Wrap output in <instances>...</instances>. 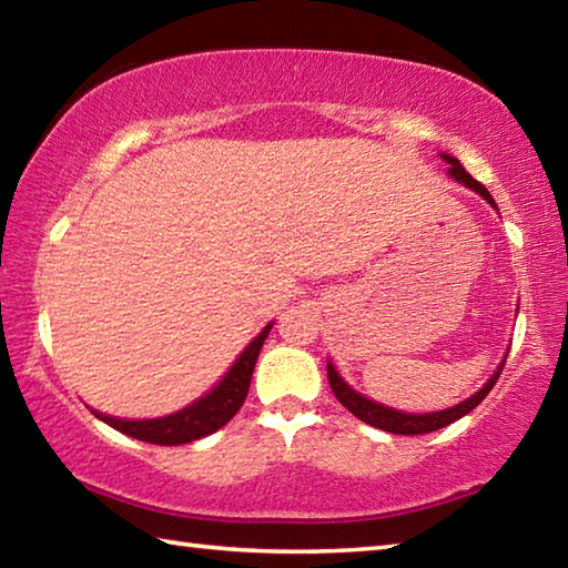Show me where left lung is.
Returning <instances> with one entry per match:
<instances>
[{"label":"left lung","mask_w":568,"mask_h":568,"mask_svg":"<svg viewBox=\"0 0 568 568\" xmlns=\"http://www.w3.org/2000/svg\"><path fill=\"white\" fill-rule=\"evenodd\" d=\"M440 158H444V160L448 162V165H450V170H448L450 178H454L456 182H460V185H466V187H470L474 192H478V195L484 197L488 205L496 207L491 192H488L484 185H480L478 180L470 178L468 172L464 170V165H460V162H458L456 158H448V155H440ZM496 210H498V207H496ZM504 363H506V361H504ZM504 363L498 365L494 376L486 381V386L480 388V390H476L474 396L466 398V400H460L458 406H454V408L434 410V413H403V410H393V408H388V406H381V403L361 396L358 390H353V388L348 386V383H345V381L338 376V371L333 368V363H328V381H331V388H333V393H335V398H338V400L343 403V406L353 413L355 418H361L363 423H368V426H376V428H381V430H388V434L418 436V434H430V430L446 428L448 423L464 418L466 413L474 410V408L478 406V403L484 400V398L488 396V393H491V388L496 386V381H498V376H501V371H504Z\"/></svg>","instance_id":"8db88e82"}]
</instances>
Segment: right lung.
Listing matches in <instances>:
<instances>
[{"instance_id": "1", "label": "right lung", "mask_w": 568, "mask_h": 568, "mask_svg": "<svg viewBox=\"0 0 568 568\" xmlns=\"http://www.w3.org/2000/svg\"><path fill=\"white\" fill-rule=\"evenodd\" d=\"M271 328L273 323L265 325L261 335H257V338L250 343L243 353H240V358L230 365V371L213 390L205 393L203 398H197L195 403H190V406H185L178 413H170V416H162V418H148V420H122L114 416H104V413H98V410L92 413L114 430H120V434L132 436L138 440H148V444H155V446H180V444H190V440L215 434V430L223 428L245 403L250 378H253V371H255V361L257 355H261V348Z\"/></svg>"}]
</instances>
